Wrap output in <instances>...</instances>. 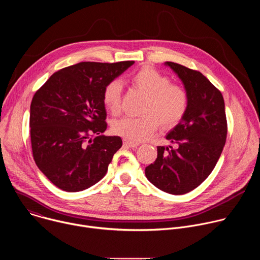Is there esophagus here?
I'll list each match as a JSON object with an SVG mask.
<instances>
[{"label":"esophagus","instance_id":"esophagus-1","mask_svg":"<svg viewBox=\"0 0 260 260\" xmlns=\"http://www.w3.org/2000/svg\"><path fill=\"white\" fill-rule=\"evenodd\" d=\"M123 145L126 146V147H129V148H136L139 144L131 142V141H127V140H123Z\"/></svg>","mask_w":260,"mask_h":260}]
</instances>
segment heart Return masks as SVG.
Returning <instances> with one entry per match:
<instances>
[{
	"label": "heart",
	"mask_w": 260,
	"mask_h": 260,
	"mask_svg": "<svg viewBox=\"0 0 260 260\" xmlns=\"http://www.w3.org/2000/svg\"><path fill=\"white\" fill-rule=\"evenodd\" d=\"M134 85L147 95L141 117L124 116L112 123V132L132 142L149 138L158 127L176 125L186 113L188 94L183 87L171 84L170 79L152 68H142L132 76ZM122 85L118 80L110 81L103 91V103L108 111L116 114L120 109Z\"/></svg>",
	"instance_id": "b5f03b06"
}]
</instances>
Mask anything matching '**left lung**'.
<instances>
[{
  "instance_id": "left-lung-1",
  "label": "left lung",
  "mask_w": 260,
  "mask_h": 260,
  "mask_svg": "<svg viewBox=\"0 0 260 260\" xmlns=\"http://www.w3.org/2000/svg\"><path fill=\"white\" fill-rule=\"evenodd\" d=\"M188 94L186 113L167 135L174 147H157V158L145 169L155 187L187 193L201 185L215 168L226 140L228 124L221 92L202 73L166 61Z\"/></svg>"
}]
</instances>
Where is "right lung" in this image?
Listing matches in <instances>:
<instances>
[{
	"mask_svg": "<svg viewBox=\"0 0 260 260\" xmlns=\"http://www.w3.org/2000/svg\"><path fill=\"white\" fill-rule=\"evenodd\" d=\"M134 63L79 62L54 73L35 93L29 110L32 156L61 190L81 191L98 183L122 146L120 137L103 135V91Z\"/></svg>",
	"mask_w": 260,
	"mask_h": 260,
	"instance_id": "1",
	"label": "right lung"
}]
</instances>
